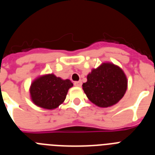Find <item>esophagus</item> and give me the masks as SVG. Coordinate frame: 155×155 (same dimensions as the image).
<instances>
[{"label":"esophagus","instance_id":"obj_1","mask_svg":"<svg viewBox=\"0 0 155 155\" xmlns=\"http://www.w3.org/2000/svg\"><path fill=\"white\" fill-rule=\"evenodd\" d=\"M74 84L75 86H77V87H81L82 84V82L81 81H75L74 83Z\"/></svg>","mask_w":155,"mask_h":155}]
</instances>
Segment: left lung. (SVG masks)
Segmentation results:
<instances>
[{"label": "left lung", "instance_id": "8db88e82", "mask_svg": "<svg viewBox=\"0 0 155 155\" xmlns=\"http://www.w3.org/2000/svg\"><path fill=\"white\" fill-rule=\"evenodd\" d=\"M82 84L88 99L99 107L113 105L124 97L127 79L121 68L110 63H104L93 69Z\"/></svg>", "mask_w": 155, "mask_h": 155}]
</instances>
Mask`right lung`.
<instances>
[{
	"label": "right lung",
	"instance_id": "right-lung-1",
	"mask_svg": "<svg viewBox=\"0 0 155 155\" xmlns=\"http://www.w3.org/2000/svg\"><path fill=\"white\" fill-rule=\"evenodd\" d=\"M72 86L70 80H63L53 74L39 77L30 87L31 100L43 109H56L64 102L68 89Z\"/></svg>",
	"mask_w": 155,
	"mask_h": 155
}]
</instances>
